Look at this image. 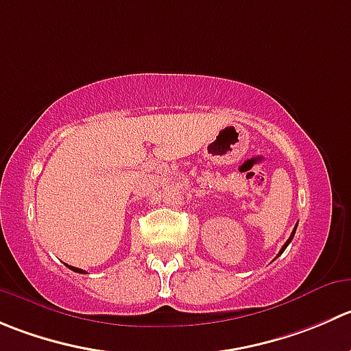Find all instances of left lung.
Here are the masks:
<instances>
[{"label": "left lung", "mask_w": 351, "mask_h": 351, "mask_svg": "<svg viewBox=\"0 0 351 351\" xmlns=\"http://www.w3.org/2000/svg\"><path fill=\"white\" fill-rule=\"evenodd\" d=\"M297 224H298V223H297ZM295 231H297V226H295L293 233H291V234H290V238H288V240H287V243H285V245H283V248H281V250H280V254H283V252H285V248H287V247H288V245H290V241H291V240H293V237H295Z\"/></svg>", "instance_id": "8db88e82"}]
</instances>
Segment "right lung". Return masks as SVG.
Here are the masks:
<instances>
[{
  "label": "right lung",
  "mask_w": 351,
  "mask_h": 351,
  "mask_svg": "<svg viewBox=\"0 0 351 351\" xmlns=\"http://www.w3.org/2000/svg\"><path fill=\"white\" fill-rule=\"evenodd\" d=\"M70 267L71 271H75V273H85V271H82V269H78V267H73V266H68Z\"/></svg>",
  "instance_id": "obj_1"
}]
</instances>
